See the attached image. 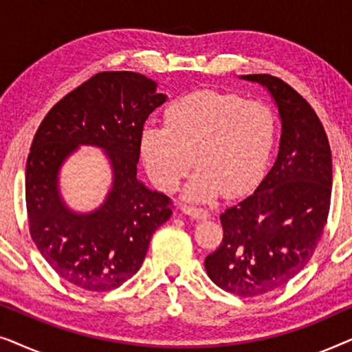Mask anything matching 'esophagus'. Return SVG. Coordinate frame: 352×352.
<instances>
[{"label":"esophagus","instance_id":"obj_1","mask_svg":"<svg viewBox=\"0 0 352 352\" xmlns=\"http://www.w3.org/2000/svg\"><path fill=\"white\" fill-rule=\"evenodd\" d=\"M181 211L187 216H190V218L194 219H206L208 218V211L206 210H201V208H195V206H187V205H182L181 206Z\"/></svg>","mask_w":352,"mask_h":352}]
</instances>
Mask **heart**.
Here are the masks:
<instances>
[{"label": "heart", "instance_id": "1", "mask_svg": "<svg viewBox=\"0 0 352 352\" xmlns=\"http://www.w3.org/2000/svg\"><path fill=\"white\" fill-rule=\"evenodd\" d=\"M276 133V118L264 104L195 91L165 110V128H144L141 157L163 192H175L195 165L199 171L186 186L184 199L206 204L221 192L242 195L261 181Z\"/></svg>", "mask_w": 352, "mask_h": 352}]
</instances>
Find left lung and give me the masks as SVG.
Here are the masks:
<instances>
[{"mask_svg":"<svg viewBox=\"0 0 352 352\" xmlns=\"http://www.w3.org/2000/svg\"><path fill=\"white\" fill-rule=\"evenodd\" d=\"M276 100L282 123L276 162L256 190L221 214L223 242L205 258L224 292L252 298L276 290L319 245L331 199V151L314 109L277 76L242 75Z\"/></svg>","mask_w":352,"mask_h":352,"instance_id":"8db88e82","label":"left lung"}]
</instances>
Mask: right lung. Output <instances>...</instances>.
Returning a JSON list of instances; mask_svg holds the SVG:
<instances>
[{"label": "right lung", "mask_w": 352, "mask_h": 352, "mask_svg": "<svg viewBox=\"0 0 352 352\" xmlns=\"http://www.w3.org/2000/svg\"><path fill=\"white\" fill-rule=\"evenodd\" d=\"M165 100L147 76L100 72L62 98L38 128L25 170L28 226L43 258L72 285L118 288L170 219V197L138 179L144 123ZM78 145L100 146L113 166V187L89 214L72 212L58 192L60 168Z\"/></svg>", "instance_id": "right-lung-1"}]
</instances>
